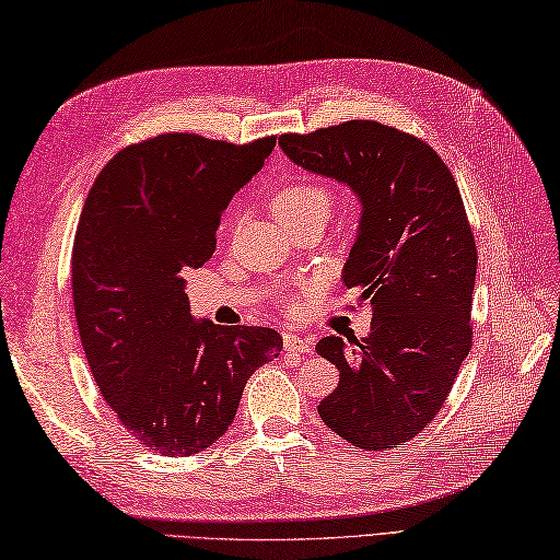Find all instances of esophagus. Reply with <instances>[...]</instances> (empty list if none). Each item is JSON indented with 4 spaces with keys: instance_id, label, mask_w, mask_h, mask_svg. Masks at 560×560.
Segmentation results:
<instances>
[{
    "instance_id": "1",
    "label": "esophagus",
    "mask_w": 560,
    "mask_h": 560,
    "mask_svg": "<svg viewBox=\"0 0 560 560\" xmlns=\"http://www.w3.org/2000/svg\"><path fill=\"white\" fill-rule=\"evenodd\" d=\"M284 351H288V353H311L313 342L308 337H299V335L288 332V335H284Z\"/></svg>"
}]
</instances>
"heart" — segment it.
Returning <instances> with one entry per match:
<instances>
[{
  "label": "heart",
  "mask_w": 560,
  "mask_h": 560,
  "mask_svg": "<svg viewBox=\"0 0 560 560\" xmlns=\"http://www.w3.org/2000/svg\"><path fill=\"white\" fill-rule=\"evenodd\" d=\"M330 189L320 183H294L282 187L280 192L270 199V209L282 223L294 221L296 215L308 211H330Z\"/></svg>",
  "instance_id": "b5f03b06"
}]
</instances>
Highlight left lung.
Returning a JSON list of instances; mask_svg holds the SVG:
<instances>
[{
    "label": "left lung",
    "instance_id": "1",
    "mask_svg": "<svg viewBox=\"0 0 560 560\" xmlns=\"http://www.w3.org/2000/svg\"><path fill=\"white\" fill-rule=\"evenodd\" d=\"M278 142L361 201L342 280L371 302L373 323L361 339L316 345L339 371L320 420L353 446L394 448L440 413L470 351L477 249L458 185L432 147L375 120Z\"/></svg>",
    "mask_w": 560,
    "mask_h": 560
}]
</instances>
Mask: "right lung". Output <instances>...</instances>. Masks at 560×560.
Returning <instances> with one entry per match:
<instances>
[{
	"instance_id": "right-lung-1",
	"label": "right lung",
	"mask_w": 560,
	"mask_h": 560,
	"mask_svg": "<svg viewBox=\"0 0 560 560\" xmlns=\"http://www.w3.org/2000/svg\"><path fill=\"white\" fill-rule=\"evenodd\" d=\"M272 147L276 138L230 144L159 135L120 149L80 213V342L112 411L163 456H192L221 440L247 380L282 349L270 327L197 320L185 294V272L209 261L221 213Z\"/></svg>"
}]
</instances>
